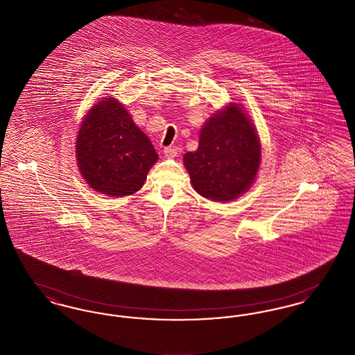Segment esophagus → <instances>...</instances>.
<instances>
[{
	"mask_svg": "<svg viewBox=\"0 0 355 355\" xmlns=\"http://www.w3.org/2000/svg\"><path fill=\"white\" fill-rule=\"evenodd\" d=\"M164 154L166 158H174L178 154L177 148H164Z\"/></svg>",
	"mask_w": 355,
	"mask_h": 355,
	"instance_id": "esophagus-1",
	"label": "esophagus"
}]
</instances>
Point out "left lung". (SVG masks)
I'll return each mask as SVG.
<instances>
[{"mask_svg":"<svg viewBox=\"0 0 355 355\" xmlns=\"http://www.w3.org/2000/svg\"><path fill=\"white\" fill-rule=\"evenodd\" d=\"M184 164L194 190L207 200L229 202L250 189L261 164V144L239 103L206 121L198 149L186 153Z\"/></svg>","mask_w":355,"mask_h":355,"instance_id":"8db88e82","label":"left lung"}]
</instances>
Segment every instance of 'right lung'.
Masks as SVG:
<instances>
[{
	"instance_id": "obj_1",
	"label": "right lung",
	"mask_w": 355,
	"mask_h": 355,
	"mask_svg": "<svg viewBox=\"0 0 355 355\" xmlns=\"http://www.w3.org/2000/svg\"><path fill=\"white\" fill-rule=\"evenodd\" d=\"M76 157L89 186L110 197L135 194L158 159L148 135L113 97L96 103L85 116Z\"/></svg>"
}]
</instances>
